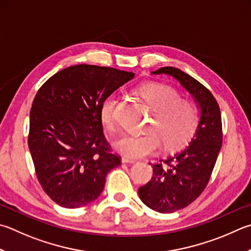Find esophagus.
Segmentation results:
<instances>
[{
	"label": "esophagus",
	"instance_id": "34e87169",
	"mask_svg": "<svg viewBox=\"0 0 251 251\" xmlns=\"http://www.w3.org/2000/svg\"><path fill=\"white\" fill-rule=\"evenodd\" d=\"M122 162L123 163H134L136 161L133 160V159H128V158H126V157H122Z\"/></svg>",
	"mask_w": 251,
	"mask_h": 251
}]
</instances>
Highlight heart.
Listing matches in <instances>:
<instances>
[{"label": "heart", "mask_w": 251, "mask_h": 251, "mask_svg": "<svg viewBox=\"0 0 251 251\" xmlns=\"http://www.w3.org/2000/svg\"><path fill=\"white\" fill-rule=\"evenodd\" d=\"M140 99L152 110L145 134H126L114 141V148L127 158L150 156L163 144L166 149H176L188 143L198 124V111L189 100L180 98L176 90L161 83H147L137 90ZM114 94L102 102L100 118L104 128L116 129V106Z\"/></svg>", "instance_id": "heart-1"}]
</instances>
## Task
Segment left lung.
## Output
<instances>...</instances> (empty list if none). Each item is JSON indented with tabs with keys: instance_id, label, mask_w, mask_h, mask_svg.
Here are the masks:
<instances>
[{
	"instance_id": "1",
	"label": "left lung",
	"mask_w": 251,
	"mask_h": 251,
	"mask_svg": "<svg viewBox=\"0 0 251 251\" xmlns=\"http://www.w3.org/2000/svg\"><path fill=\"white\" fill-rule=\"evenodd\" d=\"M152 75H168L179 81L201 112L189 145L152 165L151 180L138 189L140 200L148 207L159 213H173L195 201L207 185L223 143L222 116L209 90L188 74L163 67Z\"/></svg>"
}]
</instances>
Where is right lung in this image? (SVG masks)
<instances>
[{
    "label": "right lung",
    "mask_w": 251,
    "mask_h": 251,
    "mask_svg": "<svg viewBox=\"0 0 251 251\" xmlns=\"http://www.w3.org/2000/svg\"><path fill=\"white\" fill-rule=\"evenodd\" d=\"M133 72L76 65L45 82L29 114L28 147L37 179L48 197L78 208L102 193L107 173L121 166L103 134L100 108Z\"/></svg>",
    "instance_id": "1"
}]
</instances>
